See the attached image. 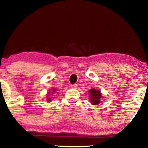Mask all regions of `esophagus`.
Masks as SVG:
<instances>
[{
    "instance_id": "obj_1",
    "label": "esophagus",
    "mask_w": 148,
    "mask_h": 148,
    "mask_svg": "<svg viewBox=\"0 0 148 148\" xmlns=\"http://www.w3.org/2000/svg\"><path fill=\"white\" fill-rule=\"evenodd\" d=\"M71 87H72V88H74V89H76V88H77V85L76 84L72 85H71Z\"/></svg>"
}]
</instances>
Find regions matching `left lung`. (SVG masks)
<instances>
[{"label": "left lung", "mask_w": 148, "mask_h": 148, "mask_svg": "<svg viewBox=\"0 0 148 148\" xmlns=\"http://www.w3.org/2000/svg\"><path fill=\"white\" fill-rule=\"evenodd\" d=\"M88 94L90 95L89 101L93 106H96L100 103L103 96L100 90H97L95 88H92L88 90Z\"/></svg>", "instance_id": "8db88e82"}]
</instances>
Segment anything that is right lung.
Returning <instances> with one entry per match:
<instances>
[{
	"label": "right lung",
	"instance_id": "1",
	"mask_svg": "<svg viewBox=\"0 0 148 148\" xmlns=\"http://www.w3.org/2000/svg\"><path fill=\"white\" fill-rule=\"evenodd\" d=\"M52 90H51V93H52V95H53V94H54V93H56V92H57V89H56V88H52V89H51ZM50 92H48L47 93V95L49 96V95H50ZM48 96H47V101H48V102H50L51 101V98H50V97H48Z\"/></svg>",
	"mask_w": 148,
	"mask_h": 148
}]
</instances>
